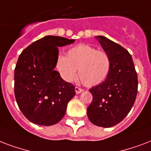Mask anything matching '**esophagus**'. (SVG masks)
<instances>
[{"label": "esophagus", "mask_w": 151, "mask_h": 151, "mask_svg": "<svg viewBox=\"0 0 151 151\" xmlns=\"http://www.w3.org/2000/svg\"><path fill=\"white\" fill-rule=\"evenodd\" d=\"M75 91H76V94H80L81 92L83 91V89L79 88V87H78V86H76V87H75Z\"/></svg>", "instance_id": "1"}]
</instances>
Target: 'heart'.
Here are the masks:
<instances>
[{
  "instance_id": "heart-1",
  "label": "heart",
  "mask_w": 151,
  "mask_h": 151,
  "mask_svg": "<svg viewBox=\"0 0 151 151\" xmlns=\"http://www.w3.org/2000/svg\"><path fill=\"white\" fill-rule=\"evenodd\" d=\"M110 59L106 52L86 44H79L68 50L65 56H60L57 68L66 82L76 80L78 76L88 87L101 83L110 71Z\"/></svg>"
}]
</instances>
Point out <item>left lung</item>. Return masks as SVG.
Masks as SVG:
<instances>
[{
	"label": "left lung",
	"instance_id": "left-lung-1",
	"mask_svg": "<svg viewBox=\"0 0 151 151\" xmlns=\"http://www.w3.org/2000/svg\"><path fill=\"white\" fill-rule=\"evenodd\" d=\"M95 38L109 57L111 67L105 81L90 89L93 101L87 116L95 125L111 128L125 118L135 103L137 73L128 50L105 36Z\"/></svg>",
	"mask_w": 151,
	"mask_h": 151
}]
</instances>
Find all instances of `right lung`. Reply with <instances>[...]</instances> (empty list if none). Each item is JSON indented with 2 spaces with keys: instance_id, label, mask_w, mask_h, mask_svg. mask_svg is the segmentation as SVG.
Masks as SVG:
<instances>
[{
  "instance_id": "obj_1",
  "label": "right lung",
  "mask_w": 151,
  "mask_h": 151,
  "mask_svg": "<svg viewBox=\"0 0 151 151\" xmlns=\"http://www.w3.org/2000/svg\"><path fill=\"white\" fill-rule=\"evenodd\" d=\"M75 39L47 35L35 41L21 52L15 68V97L21 112L32 123L53 125L65 114L75 86L54 69L58 47Z\"/></svg>"
}]
</instances>
